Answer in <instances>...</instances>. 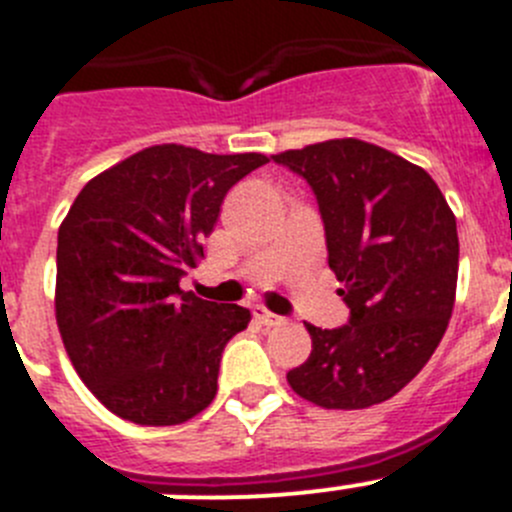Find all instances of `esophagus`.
<instances>
[{
    "mask_svg": "<svg viewBox=\"0 0 512 512\" xmlns=\"http://www.w3.org/2000/svg\"><path fill=\"white\" fill-rule=\"evenodd\" d=\"M253 317H256V320H259L264 327L284 325V317H279V314L269 312V309H264V307H253Z\"/></svg>",
    "mask_w": 512,
    "mask_h": 512,
    "instance_id": "esophagus-1",
    "label": "esophagus"
}]
</instances>
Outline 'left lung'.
Returning <instances> with one entry per match:
<instances>
[{
	"mask_svg": "<svg viewBox=\"0 0 512 512\" xmlns=\"http://www.w3.org/2000/svg\"><path fill=\"white\" fill-rule=\"evenodd\" d=\"M302 175L325 220L330 269L350 307L337 330L307 325L312 353L287 381L322 409L396 396L447 332L459 269L457 218L419 164L363 139L274 154Z\"/></svg>",
	"mask_w": 512,
	"mask_h": 512,
	"instance_id": "left-lung-1",
	"label": "left lung"
}]
</instances>
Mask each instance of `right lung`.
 <instances>
[{
	"instance_id": "obj_1",
	"label": "right lung",
	"mask_w": 512,
	"mask_h": 512,
	"mask_svg": "<svg viewBox=\"0 0 512 512\" xmlns=\"http://www.w3.org/2000/svg\"><path fill=\"white\" fill-rule=\"evenodd\" d=\"M266 154L154 144L86 182L58 231L55 320L88 391L126 421L175 426L208 409L220 355L251 312L182 292L225 192Z\"/></svg>"
}]
</instances>
